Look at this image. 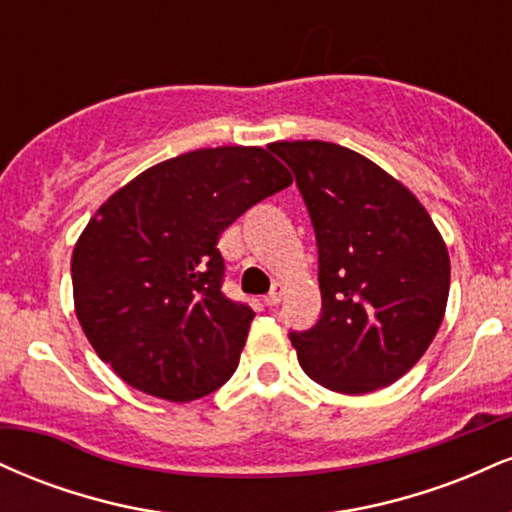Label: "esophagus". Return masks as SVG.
Wrapping results in <instances>:
<instances>
[{
	"instance_id": "1",
	"label": "esophagus",
	"mask_w": 512,
	"mask_h": 512,
	"mask_svg": "<svg viewBox=\"0 0 512 512\" xmlns=\"http://www.w3.org/2000/svg\"><path fill=\"white\" fill-rule=\"evenodd\" d=\"M281 296H284V286H281V284H274V286H272V291H269L267 296H264V303L272 305V308H274V305H279V303H281Z\"/></svg>"
}]
</instances>
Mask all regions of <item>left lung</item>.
Returning <instances> with one entry per match:
<instances>
[{"label": "left lung", "instance_id": "8db88e82", "mask_svg": "<svg viewBox=\"0 0 512 512\" xmlns=\"http://www.w3.org/2000/svg\"><path fill=\"white\" fill-rule=\"evenodd\" d=\"M296 175L317 240L320 320L291 332L315 383L366 395L426 354L445 315L450 257L402 182L330 142L269 144Z\"/></svg>", "mask_w": 512, "mask_h": 512}]
</instances>
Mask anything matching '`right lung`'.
<instances>
[{"label":"right lung","mask_w":512,"mask_h":512,"mask_svg":"<svg viewBox=\"0 0 512 512\" xmlns=\"http://www.w3.org/2000/svg\"><path fill=\"white\" fill-rule=\"evenodd\" d=\"M291 182L269 146L197 149L144 170L96 211L74 245V308L127 385L192 402L231 378L255 313L223 296L216 243Z\"/></svg>","instance_id":"obj_1"}]
</instances>
